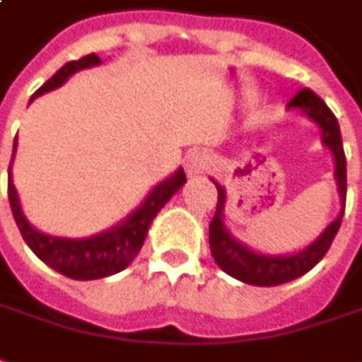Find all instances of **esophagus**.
Returning <instances> with one entry per match:
<instances>
[{"instance_id":"esophagus-1","label":"esophagus","mask_w":362,"mask_h":362,"mask_svg":"<svg viewBox=\"0 0 362 362\" xmlns=\"http://www.w3.org/2000/svg\"><path fill=\"white\" fill-rule=\"evenodd\" d=\"M210 162H212L210 156L204 150H192L184 158V166H186L188 176H202L204 172L210 168Z\"/></svg>"}]
</instances>
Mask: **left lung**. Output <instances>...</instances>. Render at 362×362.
Segmentation results:
<instances>
[{
    "label": "left lung",
    "mask_w": 362,
    "mask_h": 362,
    "mask_svg": "<svg viewBox=\"0 0 362 362\" xmlns=\"http://www.w3.org/2000/svg\"><path fill=\"white\" fill-rule=\"evenodd\" d=\"M287 109L301 112L311 122H315L321 130V142L333 154V162H335V174L333 176H335L337 192L341 198V212L313 242L305 245L299 252L277 253V255L255 252L252 247H247L245 243L240 242L238 238H233V233L228 230V226L223 222V210H226L228 194H226V188L222 184H218L212 178L216 188H218V206H216L214 220L210 222V250H212L214 262L218 264L222 272L232 275L233 279L243 281V284L257 285V287L287 284V281L307 274L309 269H313L323 259L327 250L331 247V243H333L337 232L341 228L343 214H345L346 160L343 140H341V130H339L335 115L323 103V98L317 97L315 93L309 88H301L289 100Z\"/></svg>",
    "instance_id": "left-lung-1"
}]
</instances>
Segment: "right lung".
Here are the masks:
<instances>
[{
	"mask_svg": "<svg viewBox=\"0 0 362 362\" xmlns=\"http://www.w3.org/2000/svg\"><path fill=\"white\" fill-rule=\"evenodd\" d=\"M100 63L103 61L95 53L85 55L78 61H71V63L59 69L43 87L37 88L31 100L45 95L49 90L59 88L77 71L97 67ZM16 150L17 136L16 142H13V154H11V164H9V182H7L9 204H11V212L16 218L17 228H19L27 245L31 247V252L35 253L43 264H47L59 274H63L65 277L78 279V281L100 279V277H109V275L122 272L139 255L140 247L146 240L150 223L156 218V214L160 212L164 204L186 184V174L182 168H178L166 180L156 184L139 208L132 210L117 226H112L105 232L95 233V235H88V238H59V235L39 232L37 228L29 223L25 214L21 210V202H19L16 186H13V178H11V166H13V158H16Z\"/></svg>",
	"mask_w": 362,
	"mask_h": 362,
	"instance_id": "add662e5",
	"label": "right lung"
}]
</instances>
